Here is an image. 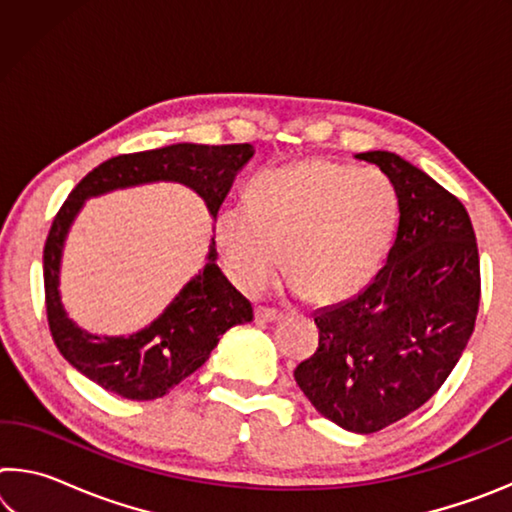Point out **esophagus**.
I'll return each instance as SVG.
<instances>
[{"label": "esophagus", "mask_w": 512, "mask_h": 512, "mask_svg": "<svg viewBox=\"0 0 512 512\" xmlns=\"http://www.w3.org/2000/svg\"><path fill=\"white\" fill-rule=\"evenodd\" d=\"M255 316H257V320H262V323H273V320H277L282 314L277 309H271V307H257Z\"/></svg>", "instance_id": "obj_1"}]
</instances>
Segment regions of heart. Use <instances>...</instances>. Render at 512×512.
<instances>
[{"mask_svg": "<svg viewBox=\"0 0 512 512\" xmlns=\"http://www.w3.org/2000/svg\"><path fill=\"white\" fill-rule=\"evenodd\" d=\"M400 201L379 169L305 160L259 173L250 205H225L216 219L230 280L262 293L282 266L293 289L339 302L370 282L391 244Z\"/></svg>", "mask_w": 512, "mask_h": 512, "instance_id": "1", "label": "heart"}]
</instances>
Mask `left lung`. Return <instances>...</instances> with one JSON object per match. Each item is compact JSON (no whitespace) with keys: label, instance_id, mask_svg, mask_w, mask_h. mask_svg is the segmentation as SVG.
<instances>
[{"label":"left lung","instance_id":"1","mask_svg":"<svg viewBox=\"0 0 512 512\" xmlns=\"http://www.w3.org/2000/svg\"><path fill=\"white\" fill-rule=\"evenodd\" d=\"M354 158L391 178L397 237L366 289L316 311L318 348L293 377L327 420L375 433L445 384L474 332L481 271L470 214L454 194L395 153Z\"/></svg>","mask_w":512,"mask_h":512}]
</instances>
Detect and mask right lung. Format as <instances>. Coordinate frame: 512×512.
<instances>
[{
    "label": "right lung",
    "instance_id": "right-lung-1",
    "mask_svg": "<svg viewBox=\"0 0 512 512\" xmlns=\"http://www.w3.org/2000/svg\"><path fill=\"white\" fill-rule=\"evenodd\" d=\"M253 153L250 144H171L101 162L72 189L51 223L42 264L51 336L60 354L81 375L126 400H155L201 368L230 327L253 320V305L232 287L216 264L212 239L203 271L185 284L149 327L128 336L85 332L67 316L58 291L67 232L85 201L115 189L164 180L192 187L216 219L232 180Z\"/></svg>",
    "mask_w": 512,
    "mask_h": 512
}]
</instances>
